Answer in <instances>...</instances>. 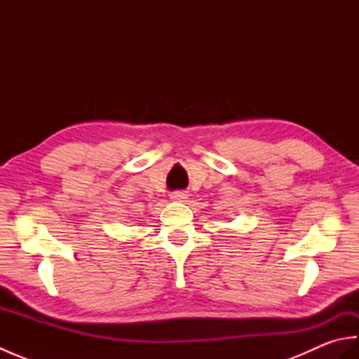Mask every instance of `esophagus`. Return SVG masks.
<instances>
[{
	"mask_svg": "<svg viewBox=\"0 0 359 359\" xmlns=\"http://www.w3.org/2000/svg\"><path fill=\"white\" fill-rule=\"evenodd\" d=\"M188 197V194L185 191H174L171 193V199L175 202H184Z\"/></svg>",
	"mask_w": 359,
	"mask_h": 359,
	"instance_id": "1",
	"label": "esophagus"
}]
</instances>
